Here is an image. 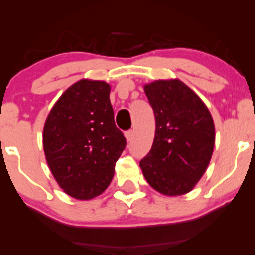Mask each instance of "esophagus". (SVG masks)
<instances>
[{
    "label": "esophagus",
    "mask_w": 255,
    "mask_h": 255,
    "mask_svg": "<svg viewBox=\"0 0 255 255\" xmlns=\"http://www.w3.org/2000/svg\"><path fill=\"white\" fill-rule=\"evenodd\" d=\"M133 135H134L133 130H128V131H126V133H125V136H126V139H127L128 142L131 141V139H133Z\"/></svg>",
    "instance_id": "34e87169"
}]
</instances>
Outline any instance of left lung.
<instances>
[{"mask_svg": "<svg viewBox=\"0 0 255 255\" xmlns=\"http://www.w3.org/2000/svg\"><path fill=\"white\" fill-rule=\"evenodd\" d=\"M156 119L154 140L140 168L164 195L191 192L206 171L215 147V124L204 102L178 79L144 86Z\"/></svg>", "mask_w": 255, "mask_h": 255, "instance_id": "left-lung-1", "label": "left lung"}]
</instances>
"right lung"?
Returning a JSON list of instances; mask_svg holds the SVG:
<instances>
[{
    "label": "right lung",
    "instance_id": "obj_1",
    "mask_svg": "<svg viewBox=\"0 0 255 255\" xmlns=\"http://www.w3.org/2000/svg\"><path fill=\"white\" fill-rule=\"evenodd\" d=\"M110 85L83 79L58 98L46 118L43 147L58 186L90 200L108 188L126 137L116 127Z\"/></svg>",
    "mask_w": 255,
    "mask_h": 255
}]
</instances>
